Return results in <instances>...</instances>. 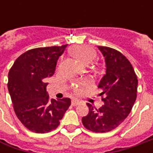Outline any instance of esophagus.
I'll return each instance as SVG.
<instances>
[{
  "mask_svg": "<svg viewBox=\"0 0 153 153\" xmlns=\"http://www.w3.org/2000/svg\"><path fill=\"white\" fill-rule=\"evenodd\" d=\"M80 101L78 100H76V99H74L71 100V105H79Z\"/></svg>",
  "mask_w": 153,
  "mask_h": 153,
  "instance_id": "obj_1",
  "label": "esophagus"
}]
</instances>
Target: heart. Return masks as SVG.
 Segmentation results:
<instances>
[{
    "mask_svg": "<svg viewBox=\"0 0 153 153\" xmlns=\"http://www.w3.org/2000/svg\"><path fill=\"white\" fill-rule=\"evenodd\" d=\"M71 55L73 56L75 59H78L82 63L88 64L93 61L96 58V52L95 50L88 46H75L71 48L70 50ZM89 84L88 81H83L76 85V92L81 93L83 90V88H85Z\"/></svg>",
    "mask_w": 153,
    "mask_h": 153,
    "instance_id": "heart-1",
    "label": "heart"
}]
</instances>
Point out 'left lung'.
<instances>
[{
  "label": "left lung",
  "instance_id": "left-lung-1",
  "mask_svg": "<svg viewBox=\"0 0 153 153\" xmlns=\"http://www.w3.org/2000/svg\"><path fill=\"white\" fill-rule=\"evenodd\" d=\"M98 48L105 60V74L98 85L104 105L97 109L88 103L89 111L82 122L90 131L105 133L120 125L130 113L137 97L138 79L132 65L120 52Z\"/></svg>",
  "mask_w": 153,
  "mask_h": 153
}]
</instances>
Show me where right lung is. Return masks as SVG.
Segmentation results:
<instances>
[{
	"label": "right lung",
	"mask_w": 153,
	"mask_h": 153,
	"mask_svg": "<svg viewBox=\"0 0 153 153\" xmlns=\"http://www.w3.org/2000/svg\"><path fill=\"white\" fill-rule=\"evenodd\" d=\"M67 46L27 51L9 71L7 88L15 114L32 132L44 134L55 129L71 105L69 98L50 100L46 88V80L54 74L57 60Z\"/></svg>",
	"instance_id": "right-lung-1"
}]
</instances>
